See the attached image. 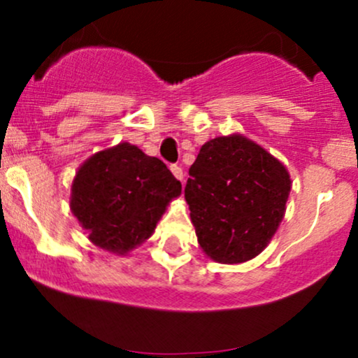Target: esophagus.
I'll use <instances>...</instances> for the list:
<instances>
[{
	"label": "esophagus",
	"instance_id": "34e87169",
	"mask_svg": "<svg viewBox=\"0 0 358 358\" xmlns=\"http://www.w3.org/2000/svg\"><path fill=\"white\" fill-rule=\"evenodd\" d=\"M169 169H171V173H173V175H175L176 178H178L180 182L183 183V178H185V173H183V169L180 168L178 164H171V166H169Z\"/></svg>",
	"mask_w": 358,
	"mask_h": 358
}]
</instances>
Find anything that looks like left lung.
I'll use <instances>...</instances> for the list:
<instances>
[{
	"label": "left lung",
	"instance_id": "8db88e82",
	"mask_svg": "<svg viewBox=\"0 0 358 358\" xmlns=\"http://www.w3.org/2000/svg\"><path fill=\"white\" fill-rule=\"evenodd\" d=\"M189 176L185 201L197 243L209 259L237 265L268 246L292 185L279 159L232 133L208 140Z\"/></svg>",
	"mask_w": 358,
	"mask_h": 358
}]
</instances>
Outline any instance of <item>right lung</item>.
Here are the masks:
<instances>
[{"label": "right lung", "mask_w": 358, "mask_h": 358, "mask_svg": "<svg viewBox=\"0 0 358 358\" xmlns=\"http://www.w3.org/2000/svg\"><path fill=\"white\" fill-rule=\"evenodd\" d=\"M180 194L182 183L161 159L121 142L79 166L71 185V211L90 243L124 256L152 236Z\"/></svg>", "instance_id": "obj_1"}]
</instances>
